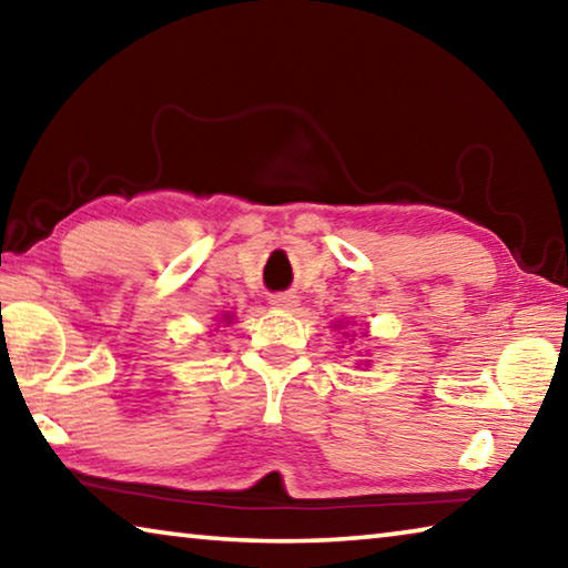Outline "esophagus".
I'll return each mask as SVG.
<instances>
[{"label":"esophagus","mask_w":568,"mask_h":568,"mask_svg":"<svg viewBox=\"0 0 568 568\" xmlns=\"http://www.w3.org/2000/svg\"><path fill=\"white\" fill-rule=\"evenodd\" d=\"M271 305L281 307V311H295L297 307V297L291 293H281V295H271Z\"/></svg>","instance_id":"obj_1"}]
</instances>
